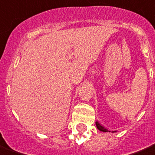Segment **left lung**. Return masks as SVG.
<instances>
[{
	"label": "left lung",
	"instance_id": "1",
	"mask_svg": "<svg viewBox=\"0 0 155 155\" xmlns=\"http://www.w3.org/2000/svg\"><path fill=\"white\" fill-rule=\"evenodd\" d=\"M96 126H97V128L99 130H101V131H104V132H107V131H108L106 128H104V126H102L101 125H100L98 122L97 121L96 122ZM113 132H114V131H113Z\"/></svg>",
	"mask_w": 155,
	"mask_h": 155
}]
</instances>
